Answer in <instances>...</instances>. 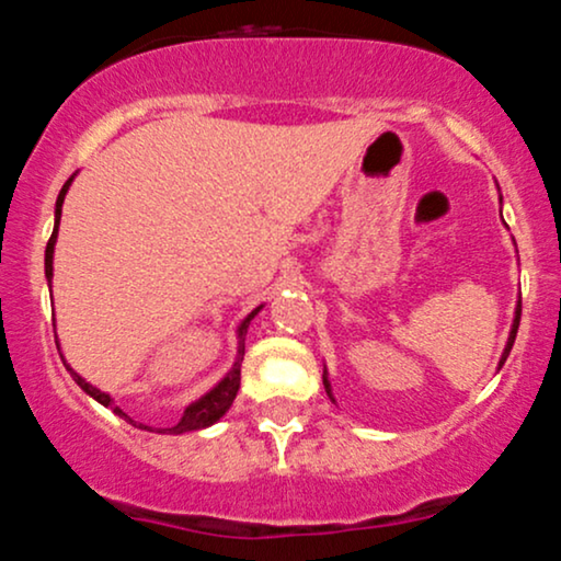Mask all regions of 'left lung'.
I'll return each mask as SVG.
<instances>
[{
	"label": "left lung",
	"mask_w": 561,
	"mask_h": 561,
	"mask_svg": "<svg viewBox=\"0 0 561 561\" xmlns=\"http://www.w3.org/2000/svg\"><path fill=\"white\" fill-rule=\"evenodd\" d=\"M519 319H522V300H519V306H516V317H514V324H511V335H508V343H506V348H503V356H501V365H497V370H501L503 367V362L508 359V351H511V346H514V341H516V330H519ZM324 391H328V397L332 399V393H330V383H328V375H324Z\"/></svg>",
	"instance_id": "left-lung-1"
}]
</instances>
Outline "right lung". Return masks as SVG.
Listing matches in <instances>:
<instances>
[{"label":"right lung","mask_w":561,"mask_h":561,"mask_svg":"<svg viewBox=\"0 0 561 561\" xmlns=\"http://www.w3.org/2000/svg\"><path fill=\"white\" fill-rule=\"evenodd\" d=\"M71 181H73V175L69 178V181L64 183V188H60V194H58V202H55V229H53V237H50V242H47V250H45V276H47V285H50V282H53V252H55V239H58L60 210H64L66 191H69ZM257 311H261V306H257V309L252 311V313H248V319H244V322L239 324V348H237V362H233V367H231V370H229V375H226V378L220 380V383L215 386L213 391H207L205 397H202V399H196L194 404H188L186 412H183V415H181V421H178L175 426H170V428H162V431H170V434H186V431H199V428H207V426H213V423L218 421V417H224V415H226V410H229L233 399H237V391H239V380H242L244 335H248V328H250L252 317H255ZM64 365H66V359H64ZM66 370H69V373H71V378L77 380V386H79V389H82L84 393H90V397L95 399V402H101L103 408H111V410L116 412V415H119V417H125V421L135 423L133 417L127 415V412H122L119 408H114V399H111L106 391H101V389H95V386H90L88 380H84L82 375H79V373H73L69 365H66ZM146 428H149V426H146Z\"/></svg>","instance_id":"obj_1"}]
</instances>
